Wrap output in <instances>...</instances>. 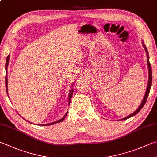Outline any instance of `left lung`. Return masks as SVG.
<instances>
[{
  "mask_svg": "<svg viewBox=\"0 0 157 157\" xmlns=\"http://www.w3.org/2000/svg\"><path fill=\"white\" fill-rule=\"evenodd\" d=\"M142 43H143V46L145 49V51H146V55H147V67H148V72H149V75H148V82H147V89H146V94H145V96L143 99V101H142L141 104L139 107L136 109V110L135 112H134L133 113L130 114V115L127 116L126 117L121 119V120H125V119H127L128 118H130L132 117V116H135V115H136L139 111L141 110V108L144 107V106L146 104V102L147 101V97L149 95V93H150V88H151V85H152V68H151V65L150 63V61H149V54H148V51L146 47L145 46V44L144 43V42H142Z\"/></svg>",
  "mask_w": 157,
  "mask_h": 157,
  "instance_id": "obj_1",
  "label": "left lung"
}]
</instances>
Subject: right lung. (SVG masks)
Segmentation results:
<instances>
[{
    "mask_svg": "<svg viewBox=\"0 0 157 157\" xmlns=\"http://www.w3.org/2000/svg\"><path fill=\"white\" fill-rule=\"evenodd\" d=\"M9 59H10V56H8L7 57V59H6V64H5V69H6V71H7V66H8V63H9ZM5 86H6V90H7V76L6 78H5ZM73 89L72 88L70 90V93H69V105H70V101H71V99L72 98V95H73ZM68 112L65 114V115L62 117V119H59V120H58L56 121H54L53 123H51V124H41L40 126H50V125H53V124H55L57 123H59V122H61L64 119V118L67 117Z\"/></svg>",
    "mask_w": 157,
    "mask_h": 157,
    "instance_id": "1",
    "label": "right lung"
}]
</instances>
